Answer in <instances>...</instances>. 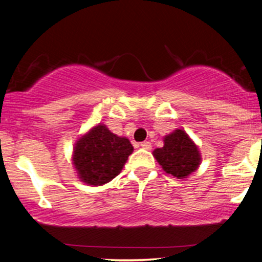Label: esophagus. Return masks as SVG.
I'll use <instances>...</instances> for the list:
<instances>
[{
    "label": "esophagus",
    "mask_w": 262,
    "mask_h": 262,
    "mask_svg": "<svg viewBox=\"0 0 262 262\" xmlns=\"http://www.w3.org/2000/svg\"><path fill=\"white\" fill-rule=\"evenodd\" d=\"M140 146L145 150H151V143H150V141H143V143L140 144Z\"/></svg>",
    "instance_id": "34e87169"
}]
</instances>
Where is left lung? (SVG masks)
<instances>
[{
    "label": "left lung",
    "instance_id": "8db88e82",
    "mask_svg": "<svg viewBox=\"0 0 262 262\" xmlns=\"http://www.w3.org/2000/svg\"><path fill=\"white\" fill-rule=\"evenodd\" d=\"M152 155L165 172L177 179H187L202 161L196 143L183 129L165 135L164 146L155 149Z\"/></svg>",
    "mask_w": 262,
    "mask_h": 262
}]
</instances>
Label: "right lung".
I'll return each instance as SVG.
<instances>
[{"instance_id": "right-lung-1", "label": "right lung", "mask_w": 262, "mask_h": 262, "mask_svg": "<svg viewBox=\"0 0 262 262\" xmlns=\"http://www.w3.org/2000/svg\"><path fill=\"white\" fill-rule=\"evenodd\" d=\"M133 150L128 138L118 137L98 123L76 140L71 159L81 182L102 186L121 173Z\"/></svg>"}]
</instances>
